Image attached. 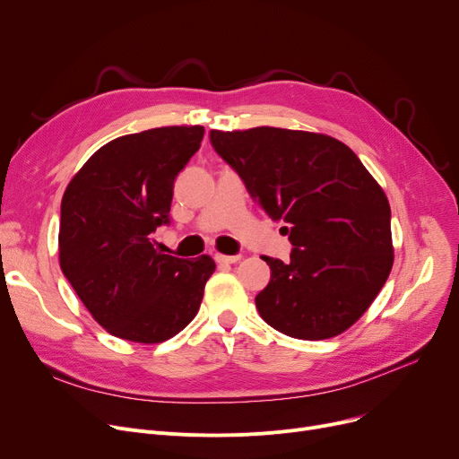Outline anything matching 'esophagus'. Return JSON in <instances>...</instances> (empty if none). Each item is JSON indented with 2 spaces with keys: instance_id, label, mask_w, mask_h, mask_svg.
<instances>
[{
  "instance_id": "1",
  "label": "esophagus",
  "mask_w": 459,
  "mask_h": 459,
  "mask_svg": "<svg viewBox=\"0 0 459 459\" xmlns=\"http://www.w3.org/2000/svg\"><path fill=\"white\" fill-rule=\"evenodd\" d=\"M215 260L220 264H236L242 260V255H215Z\"/></svg>"
}]
</instances>
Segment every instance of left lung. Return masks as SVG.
<instances>
[{
    "label": "left lung",
    "mask_w": 459,
    "mask_h": 459,
    "mask_svg": "<svg viewBox=\"0 0 459 459\" xmlns=\"http://www.w3.org/2000/svg\"><path fill=\"white\" fill-rule=\"evenodd\" d=\"M210 141L273 221H284L290 262L272 270L255 303L262 320L303 341L351 327L387 281L393 262L387 195L339 139L258 126L212 130Z\"/></svg>",
    "instance_id": "8db88e82"
}]
</instances>
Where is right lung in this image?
<instances>
[{"label":"right lung","instance_id":"add662e5","mask_svg":"<svg viewBox=\"0 0 459 459\" xmlns=\"http://www.w3.org/2000/svg\"><path fill=\"white\" fill-rule=\"evenodd\" d=\"M203 135V126H163L117 137L65 189L61 270L92 318L118 339L158 344L199 312L215 262L163 255L152 232L169 223L175 178Z\"/></svg>","mask_w":459,"mask_h":459}]
</instances>
